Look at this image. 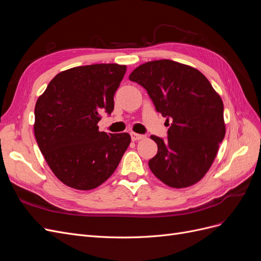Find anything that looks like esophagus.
<instances>
[{"label":"esophagus","instance_id":"34e87169","mask_svg":"<svg viewBox=\"0 0 261 261\" xmlns=\"http://www.w3.org/2000/svg\"><path fill=\"white\" fill-rule=\"evenodd\" d=\"M130 137L133 141H136V140L145 138V135H141V134H136V133H130Z\"/></svg>","mask_w":261,"mask_h":261}]
</instances>
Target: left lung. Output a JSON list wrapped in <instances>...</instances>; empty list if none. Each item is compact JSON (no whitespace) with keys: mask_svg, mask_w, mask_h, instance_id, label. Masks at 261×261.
<instances>
[{"mask_svg":"<svg viewBox=\"0 0 261 261\" xmlns=\"http://www.w3.org/2000/svg\"><path fill=\"white\" fill-rule=\"evenodd\" d=\"M129 81L144 87L169 126L167 139L150 137L158 145L150 170L170 187L194 185L210 169L224 138L222 100L199 70L171 60L145 63Z\"/></svg>","mask_w":261,"mask_h":261,"instance_id":"obj_1","label":"left lung"}]
</instances>
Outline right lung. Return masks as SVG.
Masks as SVG:
<instances>
[{"instance_id": "obj_1", "label": "right lung", "mask_w": 261, "mask_h": 261, "mask_svg": "<svg viewBox=\"0 0 261 261\" xmlns=\"http://www.w3.org/2000/svg\"><path fill=\"white\" fill-rule=\"evenodd\" d=\"M125 65L93 64L61 72L39 97L35 136L50 169L65 185L89 191L116 170L129 146L127 133L99 132L101 114L111 115Z\"/></svg>"}]
</instances>
